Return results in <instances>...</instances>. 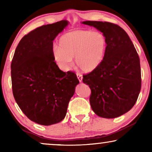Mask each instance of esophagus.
I'll return each mask as SVG.
<instances>
[{"label": "esophagus", "instance_id": "esophagus-1", "mask_svg": "<svg viewBox=\"0 0 152 152\" xmlns=\"http://www.w3.org/2000/svg\"><path fill=\"white\" fill-rule=\"evenodd\" d=\"M77 77L79 81H80V82H82V80H83V77L82 75L80 73H77Z\"/></svg>", "mask_w": 152, "mask_h": 152}]
</instances>
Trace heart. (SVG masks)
I'll use <instances>...</instances> for the list:
<instances>
[{
  "mask_svg": "<svg viewBox=\"0 0 152 152\" xmlns=\"http://www.w3.org/2000/svg\"><path fill=\"white\" fill-rule=\"evenodd\" d=\"M108 48L107 38L102 32L75 30L65 33L59 39V47L54 48L55 61L64 70H68L72 58L82 71L97 69L105 59Z\"/></svg>",
  "mask_w": 152,
  "mask_h": 152,
  "instance_id": "b5f03b06",
  "label": "heart"
}]
</instances>
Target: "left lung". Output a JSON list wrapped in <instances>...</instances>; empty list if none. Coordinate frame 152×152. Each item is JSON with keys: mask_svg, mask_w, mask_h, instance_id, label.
Listing matches in <instances>:
<instances>
[{"mask_svg": "<svg viewBox=\"0 0 152 152\" xmlns=\"http://www.w3.org/2000/svg\"><path fill=\"white\" fill-rule=\"evenodd\" d=\"M107 38L105 59L94 71L83 75L91 90L90 104L97 115L115 118L134 107L141 88L140 59L129 35L118 25L86 20Z\"/></svg>", "mask_w": 152, "mask_h": 152, "instance_id": "obj_1", "label": "left lung"}]
</instances>
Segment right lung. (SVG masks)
<instances>
[{"instance_id":"obj_1","label":"right lung","mask_w":152,"mask_h":152,"mask_svg":"<svg viewBox=\"0 0 152 152\" xmlns=\"http://www.w3.org/2000/svg\"><path fill=\"white\" fill-rule=\"evenodd\" d=\"M69 22L48 24L25 35L11 64L14 99L32 121L48 126L65 118L80 82L72 72L61 71L53 58V41Z\"/></svg>"}]
</instances>
